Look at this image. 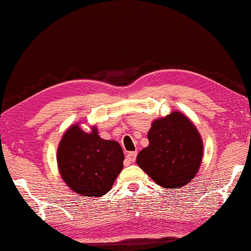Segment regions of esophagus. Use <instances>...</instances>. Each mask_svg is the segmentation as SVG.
<instances>
[{
    "mask_svg": "<svg viewBox=\"0 0 251 251\" xmlns=\"http://www.w3.org/2000/svg\"><path fill=\"white\" fill-rule=\"evenodd\" d=\"M136 155H137L136 151L128 152V153H127V155H126V160H127V161H129V162H134V161H135V159H136Z\"/></svg>",
    "mask_w": 251,
    "mask_h": 251,
    "instance_id": "1",
    "label": "esophagus"
}]
</instances>
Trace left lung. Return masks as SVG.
Here are the masks:
<instances>
[{"label":"left lung","instance_id":"obj_1","mask_svg":"<svg viewBox=\"0 0 251 251\" xmlns=\"http://www.w3.org/2000/svg\"><path fill=\"white\" fill-rule=\"evenodd\" d=\"M149 147L138 153L137 164L164 188H180L192 181L200 169L203 143L193 123L174 111L153 122Z\"/></svg>","mask_w":251,"mask_h":251}]
</instances>
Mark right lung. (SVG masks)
I'll return each instance as SVG.
<instances>
[{"label": "right lung", "instance_id": "1", "mask_svg": "<svg viewBox=\"0 0 251 251\" xmlns=\"http://www.w3.org/2000/svg\"><path fill=\"white\" fill-rule=\"evenodd\" d=\"M123 161L119 143L100 138L97 128L85 133L77 125L70 127L57 150L62 178L82 196L99 197L109 192L123 169Z\"/></svg>", "mask_w": 251, "mask_h": 251}]
</instances>
